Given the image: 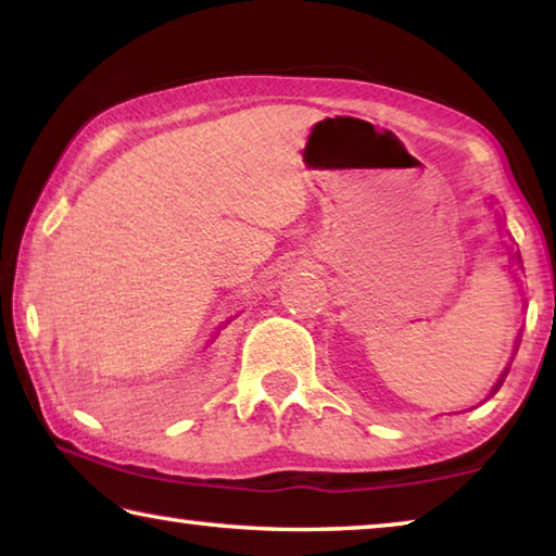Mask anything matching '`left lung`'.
<instances>
[{
    "label": "left lung",
    "mask_w": 556,
    "mask_h": 556,
    "mask_svg": "<svg viewBox=\"0 0 556 556\" xmlns=\"http://www.w3.org/2000/svg\"><path fill=\"white\" fill-rule=\"evenodd\" d=\"M488 208H491V205H488ZM497 225H501V223H497ZM517 265H522V260H520V255H517V252H515V255L510 252V267H517ZM517 343H520V336H517ZM517 343H515V345H517ZM513 355H515V353H513ZM507 370H510V363H507V368L501 372V378H497V382L493 384L491 394H495L497 390H501V384H503L505 378H507ZM491 394H488V397H491Z\"/></svg>",
    "instance_id": "8db88e82"
}]
</instances>
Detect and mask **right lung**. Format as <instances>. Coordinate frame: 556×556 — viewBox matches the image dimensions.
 Here are the masks:
<instances>
[{"mask_svg":"<svg viewBox=\"0 0 556 556\" xmlns=\"http://www.w3.org/2000/svg\"><path fill=\"white\" fill-rule=\"evenodd\" d=\"M225 324H230V321H223V324H220V326H218V328H223V326H225Z\"/></svg>","mask_w":556,"mask_h":556,"instance_id":"add662e5","label":"right lung"}]
</instances>
